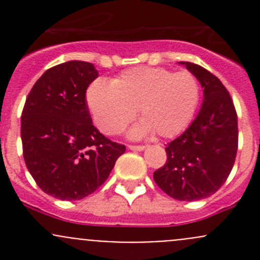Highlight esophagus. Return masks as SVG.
Returning a JSON list of instances; mask_svg holds the SVG:
<instances>
[{
  "instance_id": "34e87169",
  "label": "esophagus",
  "mask_w": 260,
  "mask_h": 260,
  "mask_svg": "<svg viewBox=\"0 0 260 260\" xmlns=\"http://www.w3.org/2000/svg\"><path fill=\"white\" fill-rule=\"evenodd\" d=\"M128 148H129L131 151L141 152V151H143V149H145V146H133V145H129V146H128Z\"/></svg>"
}]
</instances>
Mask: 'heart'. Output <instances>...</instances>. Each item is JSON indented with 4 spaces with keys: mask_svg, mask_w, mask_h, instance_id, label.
Returning <instances> with one entry per match:
<instances>
[{
    "mask_svg": "<svg viewBox=\"0 0 260 260\" xmlns=\"http://www.w3.org/2000/svg\"><path fill=\"white\" fill-rule=\"evenodd\" d=\"M200 102V83L190 72L140 67L113 80L98 79L86 91V103L96 127L107 135L120 132L136 112L142 119L131 128L138 140L156 132L169 138L182 132Z\"/></svg>",
    "mask_w": 260,
    "mask_h": 260,
    "instance_id": "b5f03b06",
    "label": "heart"
}]
</instances>
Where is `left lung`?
<instances>
[{
  "mask_svg": "<svg viewBox=\"0 0 260 260\" xmlns=\"http://www.w3.org/2000/svg\"><path fill=\"white\" fill-rule=\"evenodd\" d=\"M204 88V101L190 127L166 147L167 161L154 171V182L180 201L216 192L229 176L238 151V117L229 91L200 65L180 61Z\"/></svg>",
  "mask_w": 260,
  "mask_h": 260,
  "instance_id": "obj_1",
  "label": "left lung"
}]
</instances>
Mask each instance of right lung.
Wrapping results in <instances>:
<instances>
[{"mask_svg": "<svg viewBox=\"0 0 260 260\" xmlns=\"http://www.w3.org/2000/svg\"><path fill=\"white\" fill-rule=\"evenodd\" d=\"M96 78L90 62H62L46 70L26 98L23 159L39 187L60 200H80L94 192L125 151L91 122L85 93Z\"/></svg>", "mask_w": 260, "mask_h": 260, "instance_id": "add662e5", "label": "right lung"}]
</instances>
